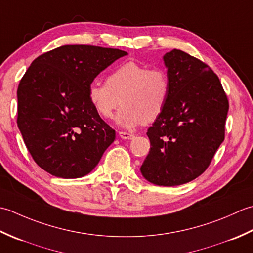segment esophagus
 <instances>
[{"label":"esophagus","mask_w":253,"mask_h":253,"mask_svg":"<svg viewBox=\"0 0 253 253\" xmlns=\"http://www.w3.org/2000/svg\"><path fill=\"white\" fill-rule=\"evenodd\" d=\"M119 136L121 137V138H123V140H133L134 137V134H132V133H127V132H119Z\"/></svg>","instance_id":"obj_1"}]
</instances>
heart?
I'll return each instance as SVG.
<instances>
[{
	"label": "heart",
	"instance_id": "1",
	"mask_svg": "<svg viewBox=\"0 0 253 253\" xmlns=\"http://www.w3.org/2000/svg\"><path fill=\"white\" fill-rule=\"evenodd\" d=\"M170 94V79L163 69H148L136 62H126L108 75L106 84L92 83L88 100L98 116L109 119L120 106L116 122L133 130L162 115Z\"/></svg>",
	"mask_w": 253,
	"mask_h": 253
}]
</instances>
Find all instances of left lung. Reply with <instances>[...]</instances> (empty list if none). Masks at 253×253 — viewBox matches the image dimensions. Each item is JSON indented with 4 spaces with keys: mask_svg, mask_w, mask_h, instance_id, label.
I'll return each mask as SVG.
<instances>
[{
    "mask_svg": "<svg viewBox=\"0 0 253 253\" xmlns=\"http://www.w3.org/2000/svg\"><path fill=\"white\" fill-rule=\"evenodd\" d=\"M170 94L147 130L151 149L141 166L147 181L173 187L192 181L212 162L225 138L228 99L209 65L181 50L164 55Z\"/></svg>",
    "mask_w": 253,
    "mask_h": 253,
    "instance_id": "1",
    "label": "left lung"
}]
</instances>
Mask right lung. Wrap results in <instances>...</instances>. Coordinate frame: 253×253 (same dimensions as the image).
Wrapping results in <instances>:
<instances>
[{
  "label": "right lung",
  "instance_id": "right-lung-1",
  "mask_svg": "<svg viewBox=\"0 0 253 253\" xmlns=\"http://www.w3.org/2000/svg\"><path fill=\"white\" fill-rule=\"evenodd\" d=\"M127 52L85 44L62 45L39 55L17 89V126L40 168L74 179L89 173L116 138L97 115L88 87Z\"/></svg>",
  "mask_w": 253,
  "mask_h": 253
}]
</instances>
